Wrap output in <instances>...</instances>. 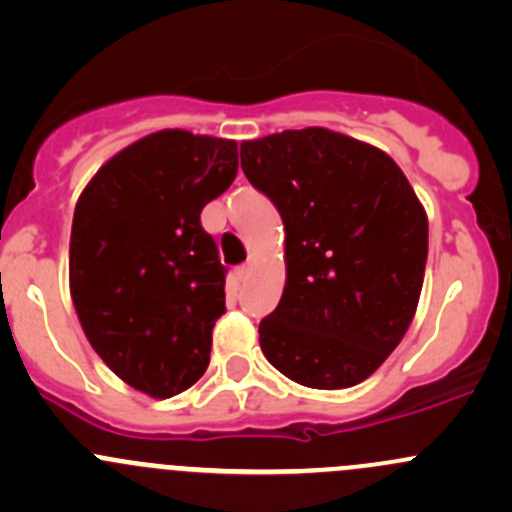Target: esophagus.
Returning <instances> with one entry per match:
<instances>
[{"mask_svg":"<svg viewBox=\"0 0 512 512\" xmlns=\"http://www.w3.org/2000/svg\"><path fill=\"white\" fill-rule=\"evenodd\" d=\"M252 265H255V262H245V265H242V267H237V270H235V280L237 282H247V280H250V275H252Z\"/></svg>","mask_w":512,"mask_h":512,"instance_id":"34e87169","label":"esophagus"}]
</instances>
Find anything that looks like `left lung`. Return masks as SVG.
<instances>
[{
	"instance_id": "1",
	"label": "left lung",
	"mask_w": 512,
	"mask_h": 512,
	"mask_svg": "<svg viewBox=\"0 0 512 512\" xmlns=\"http://www.w3.org/2000/svg\"><path fill=\"white\" fill-rule=\"evenodd\" d=\"M242 170L285 223L287 282L260 347L287 379L349 389L399 347L416 314L428 220L384 151L327 128L245 141Z\"/></svg>"
}]
</instances>
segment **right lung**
Returning <instances> with one entry per match:
<instances>
[{
	"label": "right lung",
	"mask_w": 512,
	"mask_h": 512,
	"mask_svg": "<svg viewBox=\"0 0 512 512\" xmlns=\"http://www.w3.org/2000/svg\"><path fill=\"white\" fill-rule=\"evenodd\" d=\"M235 175V141L170 128L116 153L76 203L69 285L79 322L108 369L153 399L208 369L225 267L200 213Z\"/></svg>",
	"instance_id": "obj_1"
}]
</instances>
